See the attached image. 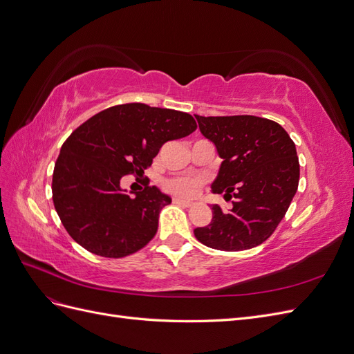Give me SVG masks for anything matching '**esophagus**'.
<instances>
[{"mask_svg":"<svg viewBox=\"0 0 354 354\" xmlns=\"http://www.w3.org/2000/svg\"><path fill=\"white\" fill-rule=\"evenodd\" d=\"M173 202L176 203V205H180V207H192L190 201H185V199H180V198H174Z\"/></svg>","mask_w":354,"mask_h":354,"instance_id":"34e87169","label":"esophagus"}]
</instances>
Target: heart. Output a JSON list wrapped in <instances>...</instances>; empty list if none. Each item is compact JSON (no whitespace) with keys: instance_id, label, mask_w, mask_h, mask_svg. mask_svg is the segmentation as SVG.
Listing matches in <instances>:
<instances>
[{"instance_id":"1","label":"heart","mask_w":354,"mask_h":354,"mask_svg":"<svg viewBox=\"0 0 354 354\" xmlns=\"http://www.w3.org/2000/svg\"><path fill=\"white\" fill-rule=\"evenodd\" d=\"M165 189L180 198H194L198 195L201 181L196 178H169L164 183Z\"/></svg>"}]
</instances>
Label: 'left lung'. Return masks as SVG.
<instances>
[{"mask_svg":"<svg viewBox=\"0 0 354 354\" xmlns=\"http://www.w3.org/2000/svg\"><path fill=\"white\" fill-rule=\"evenodd\" d=\"M199 130L223 159L211 189L232 199L229 211L212 205V220L194 230L220 251H245L272 236L298 189L295 145L283 128L252 115L199 116Z\"/></svg>","mask_w":354,"mask_h":354,"instance_id":"8db88e82","label":"left lung"}]
</instances>
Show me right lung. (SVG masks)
I'll return each mask as SVG.
<instances>
[{
	"mask_svg": "<svg viewBox=\"0 0 354 354\" xmlns=\"http://www.w3.org/2000/svg\"><path fill=\"white\" fill-rule=\"evenodd\" d=\"M196 130L194 116L145 103L118 104L91 116L63 143L53 173V202L71 238L87 251L121 259L146 246L171 198L156 186L121 187L143 176L159 149Z\"/></svg>",
	"mask_w": 354,
	"mask_h": 354,
	"instance_id": "add662e5",
	"label": "right lung"
}]
</instances>
